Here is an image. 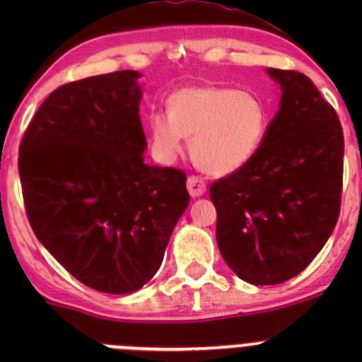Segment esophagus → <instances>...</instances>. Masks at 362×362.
Here are the masks:
<instances>
[{"label":"esophagus","instance_id":"1","mask_svg":"<svg viewBox=\"0 0 362 362\" xmlns=\"http://www.w3.org/2000/svg\"><path fill=\"white\" fill-rule=\"evenodd\" d=\"M187 191L192 198H199V196H203L206 192V184H204L203 178L198 177V175H191L187 178Z\"/></svg>","mask_w":362,"mask_h":362}]
</instances>
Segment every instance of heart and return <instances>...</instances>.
Wrapping results in <instances>:
<instances>
[{"mask_svg": "<svg viewBox=\"0 0 362 362\" xmlns=\"http://www.w3.org/2000/svg\"><path fill=\"white\" fill-rule=\"evenodd\" d=\"M268 129V110L249 90L217 86L178 89L168 100V113L148 117L154 154L177 158L182 136L191 138V156L208 173L229 175L257 154Z\"/></svg>", "mask_w": 362, "mask_h": 362, "instance_id": "b5f03b06", "label": "heart"}]
</instances>
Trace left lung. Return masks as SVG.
Listing matches in <instances>:
<instances>
[{
    "mask_svg": "<svg viewBox=\"0 0 362 362\" xmlns=\"http://www.w3.org/2000/svg\"><path fill=\"white\" fill-rule=\"evenodd\" d=\"M280 108L257 154L210 187L217 245L254 286L287 282L313 261L338 222L343 131L334 108L306 75L268 68Z\"/></svg>",
    "mask_w": 362,
    "mask_h": 362,
    "instance_id": "8db88e82",
    "label": "left lung"
}]
</instances>
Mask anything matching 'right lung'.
Wrapping results in <instances>:
<instances>
[{
    "label": "right lung",
    "mask_w": 362,
    "mask_h": 362,
    "mask_svg": "<svg viewBox=\"0 0 362 362\" xmlns=\"http://www.w3.org/2000/svg\"><path fill=\"white\" fill-rule=\"evenodd\" d=\"M140 76L124 69L57 87L19 151L36 238L83 286L108 294L134 293L156 275L189 204L184 171L144 163Z\"/></svg>",
    "instance_id": "add662e5"
}]
</instances>
